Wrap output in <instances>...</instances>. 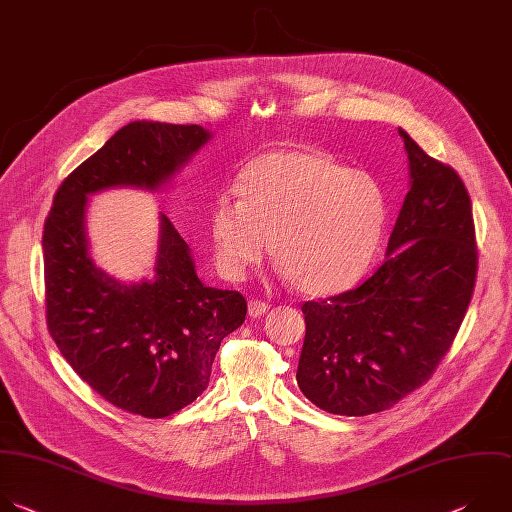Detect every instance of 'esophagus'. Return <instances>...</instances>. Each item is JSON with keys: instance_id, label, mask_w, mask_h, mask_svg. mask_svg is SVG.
Segmentation results:
<instances>
[{"instance_id": "1", "label": "esophagus", "mask_w": 512, "mask_h": 512, "mask_svg": "<svg viewBox=\"0 0 512 512\" xmlns=\"http://www.w3.org/2000/svg\"><path fill=\"white\" fill-rule=\"evenodd\" d=\"M269 311V303L267 301H261V299H251L249 301V315L251 317H261Z\"/></svg>"}]
</instances>
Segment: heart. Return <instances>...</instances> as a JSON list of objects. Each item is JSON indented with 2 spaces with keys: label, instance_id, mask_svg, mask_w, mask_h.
Returning a JSON list of instances; mask_svg holds the SVG:
<instances>
[{
  "label": "heart",
  "instance_id": "1",
  "mask_svg": "<svg viewBox=\"0 0 512 512\" xmlns=\"http://www.w3.org/2000/svg\"><path fill=\"white\" fill-rule=\"evenodd\" d=\"M239 197L209 213L217 269L243 279L267 241L291 285L313 297L346 289L370 263L386 225L382 187L317 146H281L241 170Z\"/></svg>",
  "mask_w": 512,
  "mask_h": 512
}]
</instances>
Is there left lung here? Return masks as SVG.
<instances>
[{"mask_svg": "<svg viewBox=\"0 0 512 512\" xmlns=\"http://www.w3.org/2000/svg\"><path fill=\"white\" fill-rule=\"evenodd\" d=\"M412 187L388 259L362 285L305 301L297 384L339 416L390 410L424 386L452 348L470 305L478 251L472 201L450 164L400 130Z\"/></svg>", "mask_w": 512, "mask_h": 512, "instance_id": "obj_1", "label": "left lung"}]
</instances>
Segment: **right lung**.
<instances>
[{"instance_id":"add662e5","label":"right lung","mask_w":512,"mask_h":512,"mask_svg":"<svg viewBox=\"0 0 512 512\" xmlns=\"http://www.w3.org/2000/svg\"><path fill=\"white\" fill-rule=\"evenodd\" d=\"M207 140L197 124L130 122L62 181L44 223L50 335L96 394L144 418L175 414L207 390L219 346L245 321L247 301L201 283L166 215L154 279H112L88 253L86 197L118 185L154 189Z\"/></svg>"}]
</instances>
